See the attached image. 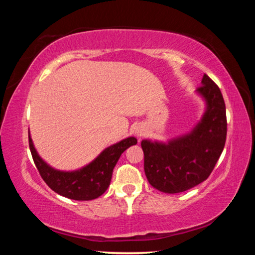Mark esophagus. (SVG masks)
<instances>
[{"instance_id": "esophagus-1", "label": "esophagus", "mask_w": 255, "mask_h": 255, "mask_svg": "<svg viewBox=\"0 0 255 255\" xmlns=\"http://www.w3.org/2000/svg\"><path fill=\"white\" fill-rule=\"evenodd\" d=\"M135 133L137 136H143V135H145V129L141 127V126H137L136 128H135Z\"/></svg>"}]
</instances>
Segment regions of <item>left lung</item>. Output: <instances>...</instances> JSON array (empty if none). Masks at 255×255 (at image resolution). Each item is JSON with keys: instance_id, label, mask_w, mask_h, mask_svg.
<instances>
[{"instance_id": "obj_1", "label": "left lung", "mask_w": 255, "mask_h": 255, "mask_svg": "<svg viewBox=\"0 0 255 255\" xmlns=\"http://www.w3.org/2000/svg\"><path fill=\"white\" fill-rule=\"evenodd\" d=\"M197 93L205 100L206 110L191 131L167 143L141 140L146 178L162 192H183L204 182L225 146L226 107L221 90L205 74Z\"/></svg>"}]
</instances>
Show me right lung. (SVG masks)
Instances as JSON below:
<instances>
[{"instance_id":"right-lung-1","label":"right lung","mask_w":255,"mask_h":255,"mask_svg":"<svg viewBox=\"0 0 255 255\" xmlns=\"http://www.w3.org/2000/svg\"><path fill=\"white\" fill-rule=\"evenodd\" d=\"M137 144L128 137L103 149L88 165L75 171H59L48 165L34 148L29 135V147L42 180L58 195L73 200H92L106 192L119 157L128 147Z\"/></svg>"}]
</instances>
